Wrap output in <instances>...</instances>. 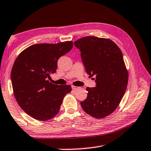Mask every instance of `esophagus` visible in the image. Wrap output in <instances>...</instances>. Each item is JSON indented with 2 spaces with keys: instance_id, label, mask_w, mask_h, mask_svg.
Returning a JSON list of instances; mask_svg holds the SVG:
<instances>
[{
  "instance_id": "34e87169",
  "label": "esophagus",
  "mask_w": 151,
  "mask_h": 151,
  "mask_svg": "<svg viewBox=\"0 0 151 151\" xmlns=\"http://www.w3.org/2000/svg\"><path fill=\"white\" fill-rule=\"evenodd\" d=\"M72 88L74 90H78L80 88V87H78V86H72Z\"/></svg>"
}]
</instances>
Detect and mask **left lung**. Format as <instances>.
Segmentation results:
<instances>
[{
  "label": "left lung",
  "instance_id": "1",
  "mask_svg": "<svg viewBox=\"0 0 151 151\" xmlns=\"http://www.w3.org/2000/svg\"><path fill=\"white\" fill-rule=\"evenodd\" d=\"M89 77L95 87L86 88V99L81 102L83 110L95 118L109 116L118 106L127 88L128 73L123 54L113 41L87 36L74 42Z\"/></svg>",
  "mask_w": 151,
  "mask_h": 151
}]
</instances>
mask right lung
I'll return each mask as SVG.
<instances>
[{
    "label": "right lung",
    "mask_w": 151,
    "mask_h": 151,
    "mask_svg": "<svg viewBox=\"0 0 151 151\" xmlns=\"http://www.w3.org/2000/svg\"><path fill=\"white\" fill-rule=\"evenodd\" d=\"M73 42L29 46L16 58L11 71L16 100L29 116L40 121L51 119L58 113L63 100L72 88L70 85L51 84L57 61L69 52Z\"/></svg>",
    "instance_id": "right-lung-1"
}]
</instances>
